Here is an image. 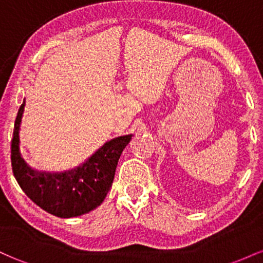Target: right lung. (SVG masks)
Segmentation results:
<instances>
[{"label":"right lung","mask_w":263,"mask_h":263,"mask_svg":"<svg viewBox=\"0 0 263 263\" xmlns=\"http://www.w3.org/2000/svg\"><path fill=\"white\" fill-rule=\"evenodd\" d=\"M25 104L23 101L18 110L11 143L12 171L21 188L39 208L58 218H74L98 208L112 185L117 162L132 135L106 142L87 161L71 171H34L20 153V126Z\"/></svg>","instance_id":"1"}]
</instances>
